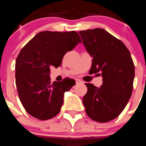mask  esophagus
Masks as SVG:
<instances>
[{"mask_svg": "<svg viewBox=\"0 0 146 146\" xmlns=\"http://www.w3.org/2000/svg\"><path fill=\"white\" fill-rule=\"evenodd\" d=\"M82 81L80 80H79V79H76V83H77V84H79V83H82Z\"/></svg>", "mask_w": 146, "mask_h": 146, "instance_id": "esophagus-1", "label": "esophagus"}]
</instances>
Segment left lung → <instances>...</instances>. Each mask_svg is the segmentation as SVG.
<instances>
[{
	"mask_svg": "<svg viewBox=\"0 0 146 146\" xmlns=\"http://www.w3.org/2000/svg\"><path fill=\"white\" fill-rule=\"evenodd\" d=\"M92 59L91 74L102 77V86L86 83L88 92L82 99L86 114L104 123L119 115L131 97L135 66L127 47L121 40L102 28L79 32Z\"/></svg>",
	"mask_w": 146,
	"mask_h": 146,
	"instance_id": "obj_1",
	"label": "left lung"
}]
</instances>
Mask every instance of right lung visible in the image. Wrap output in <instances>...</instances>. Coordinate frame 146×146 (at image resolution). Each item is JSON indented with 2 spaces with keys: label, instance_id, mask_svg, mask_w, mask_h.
I'll list each match as a JSON object with an SVG mask.
<instances>
[{
  "label": "right lung",
  "instance_id": "1",
  "mask_svg": "<svg viewBox=\"0 0 146 146\" xmlns=\"http://www.w3.org/2000/svg\"><path fill=\"white\" fill-rule=\"evenodd\" d=\"M76 31H42L23 47L15 63V79L23 106L31 116L48 120L58 114L64 93L75 81L65 78L51 82L50 68H58L67 52L81 43Z\"/></svg>",
  "mask_w": 146,
  "mask_h": 146
}]
</instances>
